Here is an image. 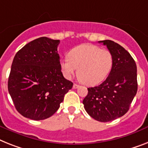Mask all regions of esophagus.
I'll list each match as a JSON object with an SVG mask.
<instances>
[{
    "mask_svg": "<svg viewBox=\"0 0 148 148\" xmlns=\"http://www.w3.org/2000/svg\"><path fill=\"white\" fill-rule=\"evenodd\" d=\"M79 87V85H77V84H75V83H74V85H73V88L75 89V88H78Z\"/></svg>",
    "mask_w": 148,
    "mask_h": 148,
    "instance_id": "1",
    "label": "esophagus"
}]
</instances>
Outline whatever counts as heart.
<instances>
[{
    "instance_id": "b5f03b06",
    "label": "heart",
    "mask_w": 148,
    "mask_h": 148,
    "mask_svg": "<svg viewBox=\"0 0 148 148\" xmlns=\"http://www.w3.org/2000/svg\"><path fill=\"white\" fill-rule=\"evenodd\" d=\"M113 66V55L97 45L82 44L69 51L60 61L63 75L70 79L78 68V76L86 85H97L107 76Z\"/></svg>"
}]
</instances>
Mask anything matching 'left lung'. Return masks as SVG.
<instances>
[{
    "label": "left lung",
    "instance_id": "1",
    "mask_svg": "<svg viewBox=\"0 0 148 148\" xmlns=\"http://www.w3.org/2000/svg\"><path fill=\"white\" fill-rule=\"evenodd\" d=\"M113 55L109 75L98 86L88 88L83 100L85 110L95 120L110 122L123 116L137 93V66L130 53L110 40L100 41Z\"/></svg>",
    "mask_w": 148,
    "mask_h": 148
}]
</instances>
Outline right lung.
Segmentation results:
<instances>
[{
  "label": "right lung",
  "mask_w": 148,
  "mask_h": 148,
  "mask_svg": "<svg viewBox=\"0 0 148 148\" xmlns=\"http://www.w3.org/2000/svg\"><path fill=\"white\" fill-rule=\"evenodd\" d=\"M60 40L41 37L30 41L13 58L8 91L16 110L33 120L49 118L59 109L73 83L61 72Z\"/></svg>",
  "instance_id": "right-lung-1"
}]
</instances>
